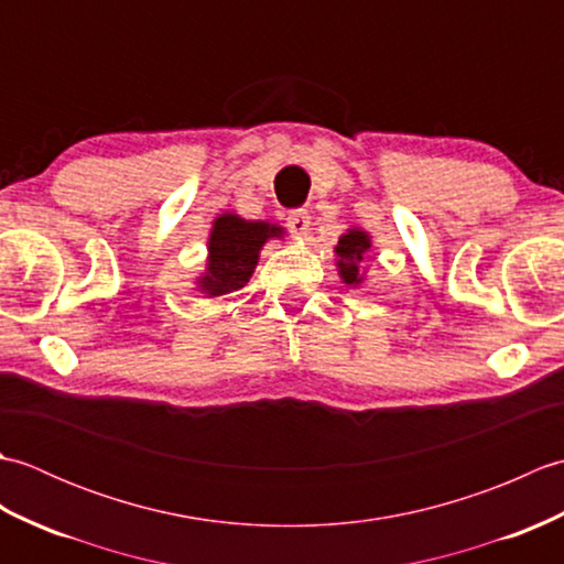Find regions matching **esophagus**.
Wrapping results in <instances>:
<instances>
[{"label":"esophagus","mask_w":564,"mask_h":564,"mask_svg":"<svg viewBox=\"0 0 564 564\" xmlns=\"http://www.w3.org/2000/svg\"><path fill=\"white\" fill-rule=\"evenodd\" d=\"M289 230L293 235H297V237H303L310 230V215H307V210L297 208V210L289 213Z\"/></svg>","instance_id":"1"}]
</instances>
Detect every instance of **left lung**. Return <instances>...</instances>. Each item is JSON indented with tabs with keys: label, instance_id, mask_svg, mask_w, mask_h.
<instances>
[{
	"label": "left lung",
	"instance_id": "1",
	"mask_svg": "<svg viewBox=\"0 0 564 564\" xmlns=\"http://www.w3.org/2000/svg\"><path fill=\"white\" fill-rule=\"evenodd\" d=\"M370 249V239L364 230H349L346 235L339 237L337 245V267H339V275L344 279V283L349 285H358L364 281V273L358 271V263L364 261V254Z\"/></svg>",
	"mask_w": 564,
	"mask_h": 564
}]
</instances>
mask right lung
Segmentation results:
<instances>
[{
	"label": "right lung",
	"instance_id": "right-lung-1",
	"mask_svg": "<svg viewBox=\"0 0 564 564\" xmlns=\"http://www.w3.org/2000/svg\"><path fill=\"white\" fill-rule=\"evenodd\" d=\"M281 235L283 227L242 220L232 213L215 218L208 239V271L198 279V289L208 295H225L242 289L257 269L263 242Z\"/></svg>",
	"mask_w": 564,
	"mask_h": 564
}]
</instances>
